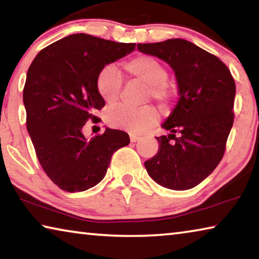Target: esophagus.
<instances>
[{"instance_id":"1","label":"esophagus","mask_w":259,"mask_h":259,"mask_svg":"<svg viewBox=\"0 0 259 259\" xmlns=\"http://www.w3.org/2000/svg\"><path fill=\"white\" fill-rule=\"evenodd\" d=\"M139 139H140L139 136H136V135H130V140H131V143H136V142H138Z\"/></svg>"}]
</instances>
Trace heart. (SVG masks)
<instances>
[{
	"mask_svg": "<svg viewBox=\"0 0 259 259\" xmlns=\"http://www.w3.org/2000/svg\"><path fill=\"white\" fill-rule=\"evenodd\" d=\"M121 66L126 76L147 84L146 99L153 98L162 109H166L172 99V90L168 83V71L159 59L150 55H137L122 61ZM96 90L105 103L112 105L120 97L122 78L115 67L106 65L99 69L95 80ZM159 114L152 106L131 108L116 106L106 114L107 123L130 133H143L154 125Z\"/></svg>",
	"mask_w": 259,
	"mask_h": 259,
	"instance_id": "heart-1",
	"label": "heart"
}]
</instances>
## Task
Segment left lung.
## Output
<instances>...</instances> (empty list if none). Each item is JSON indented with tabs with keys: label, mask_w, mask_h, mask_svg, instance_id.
Listing matches in <instances>:
<instances>
[{
	"label": "left lung",
	"mask_w": 259,
	"mask_h": 259,
	"mask_svg": "<svg viewBox=\"0 0 259 259\" xmlns=\"http://www.w3.org/2000/svg\"><path fill=\"white\" fill-rule=\"evenodd\" d=\"M139 51L166 61L175 71L179 99L156 137L159 151L145 161L154 181L170 190H190L207 178L224 156L234 122L235 82L229 67L183 38L138 43Z\"/></svg>",
	"instance_id": "1"
}]
</instances>
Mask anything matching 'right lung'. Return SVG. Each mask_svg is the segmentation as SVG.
<instances>
[{"mask_svg":"<svg viewBox=\"0 0 259 259\" xmlns=\"http://www.w3.org/2000/svg\"><path fill=\"white\" fill-rule=\"evenodd\" d=\"M135 43L73 34L46 47L30 64L23 99L35 153L52 182L66 192L94 187L106 175L113 153L130 143L122 130L106 128L87 139L82 128L105 106L96 75L130 54Z\"/></svg>","mask_w":259,"mask_h":259,"instance_id":"1","label":"right lung"}]
</instances>
